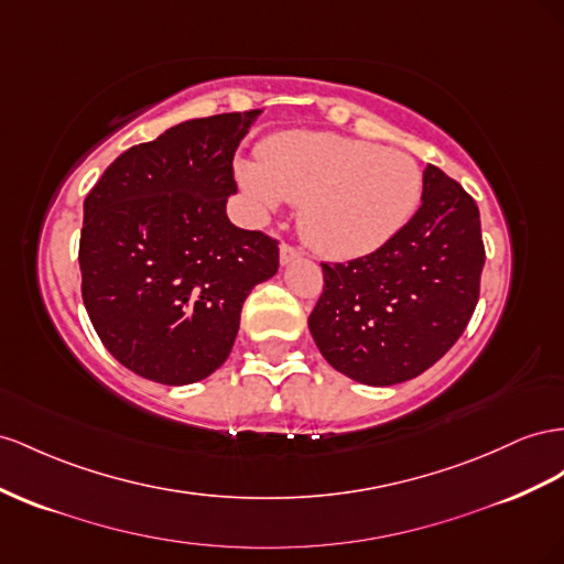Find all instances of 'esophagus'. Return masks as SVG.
I'll return each instance as SVG.
<instances>
[{"instance_id": "obj_1", "label": "esophagus", "mask_w": 564, "mask_h": 564, "mask_svg": "<svg viewBox=\"0 0 564 564\" xmlns=\"http://www.w3.org/2000/svg\"><path fill=\"white\" fill-rule=\"evenodd\" d=\"M296 258H301V251H299L296 247H292V245H282V247H280V261H282L284 265L296 261Z\"/></svg>"}]
</instances>
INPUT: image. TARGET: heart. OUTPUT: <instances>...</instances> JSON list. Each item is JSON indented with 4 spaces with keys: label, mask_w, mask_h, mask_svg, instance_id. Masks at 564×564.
I'll use <instances>...</instances> for the list:
<instances>
[{
    "label": "heart",
    "mask_w": 564,
    "mask_h": 564,
    "mask_svg": "<svg viewBox=\"0 0 564 564\" xmlns=\"http://www.w3.org/2000/svg\"><path fill=\"white\" fill-rule=\"evenodd\" d=\"M237 180L263 213L299 204L303 239L327 258H358L384 247L422 199L420 163L399 149L332 132H280L239 163Z\"/></svg>",
    "instance_id": "obj_1"
}]
</instances>
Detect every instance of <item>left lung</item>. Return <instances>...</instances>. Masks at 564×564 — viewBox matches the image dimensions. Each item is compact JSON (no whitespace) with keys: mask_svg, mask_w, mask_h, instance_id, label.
I'll return each mask as SVG.
<instances>
[{"mask_svg":"<svg viewBox=\"0 0 564 564\" xmlns=\"http://www.w3.org/2000/svg\"><path fill=\"white\" fill-rule=\"evenodd\" d=\"M486 261L475 199L427 163L422 206L384 247L323 265L308 317L319 354L362 384L422 375L460 339Z\"/></svg>","mask_w":564,"mask_h":564,"instance_id":"8db88e82","label":"left lung"}]
</instances>
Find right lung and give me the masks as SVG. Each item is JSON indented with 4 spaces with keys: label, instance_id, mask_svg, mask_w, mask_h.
Instances as JSON below:
<instances>
[{
    "label": "right lung",
    "instance_id": "right-lung-1",
    "mask_svg": "<svg viewBox=\"0 0 564 564\" xmlns=\"http://www.w3.org/2000/svg\"><path fill=\"white\" fill-rule=\"evenodd\" d=\"M258 113L194 118L134 144L85 196V308L140 377L192 384L218 370L251 289L278 272L280 241L225 213L235 151Z\"/></svg>",
    "mask_w": 564,
    "mask_h": 564
}]
</instances>
